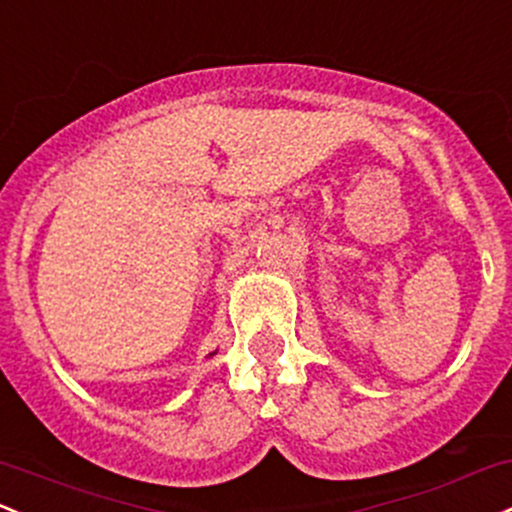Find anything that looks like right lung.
<instances>
[{"label":"right lung","mask_w":512,"mask_h":512,"mask_svg":"<svg viewBox=\"0 0 512 512\" xmlns=\"http://www.w3.org/2000/svg\"><path fill=\"white\" fill-rule=\"evenodd\" d=\"M213 355H216V352H211V355H209V357H213Z\"/></svg>","instance_id":"obj_1"}]
</instances>
